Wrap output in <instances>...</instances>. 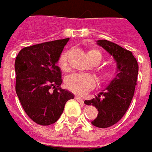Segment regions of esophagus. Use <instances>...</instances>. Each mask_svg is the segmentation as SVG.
I'll use <instances>...</instances> for the list:
<instances>
[{
	"instance_id": "esophagus-1",
	"label": "esophagus",
	"mask_w": 152,
	"mask_h": 152,
	"mask_svg": "<svg viewBox=\"0 0 152 152\" xmlns=\"http://www.w3.org/2000/svg\"><path fill=\"white\" fill-rule=\"evenodd\" d=\"M75 99H76V101H77V102H80V103H82V104L84 103V101H83V100L81 99V97H75Z\"/></svg>"
}]
</instances>
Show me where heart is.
<instances>
[{
    "instance_id": "1",
    "label": "heart",
    "mask_w": 152,
    "mask_h": 152,
    "mask_svg": "<svg viewBox=\"0 0 152 152\" xmlns=\"http://www.w3.org/2000/svg\"><path fill=\"white\" fill-rule=\"evenodd\" d=\"M87 56L89 60L92 62H96L97 65L102 60L101 53L96 50H90L87 51ZM68 54L67 52H63L58 60V66L63 71H67L69 69L68 66ZM98 79L102 83H108L112 81L114 73L109 68H102L97 71ZM66 87L76 95H83L88 91L92 90L95 86L94 77L89 74H73L68 76L66 79Z\"/></svg>"
}]
</instances>
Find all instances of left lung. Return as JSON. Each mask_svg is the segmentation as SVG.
I'll list each match as a JSON object with an SVG mask.
<instances>
[{"instance_id":"1","label":"left lung","mask_w":152,"mask_h":152,"mask_svg":"<svg viewBox=\"0 0 152 152\" xmlns=\"http://www.w3.org/2000/svg\"><path fill=\"white\" fill-rule=\"evenodd\" d=\"M97 45L114 58L118 73L106 91L100 92L95 98L86 100L84 103L92 105L98 111L92 124L98 128H108L118 123L128 110L134 93L139 66L129 50L105 39L98 40Z\"/></svg>"}]
</instances>
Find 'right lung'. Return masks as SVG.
<instances>
[{
    "instance_id": "add662e5",
    "label": "right lung",
    "mask_w": 152,
    "mask_h": 152,
    "mask_svg": "<svg viewBox=\"0 0 152 152\" xmlns=\"http://www.w3.org/2000/svg\"><path fill=\"white\" fill-rule=\"evenodd\" d=\"M68 39L25 47L15 60L16 92L25 113L40 125L55 123L74 95L62 89L56 66Z\"/></svg>"
}]
</instances>
